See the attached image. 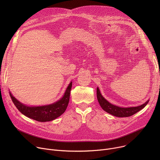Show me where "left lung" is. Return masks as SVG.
I'll return each instance as SVG.
<instances>
[{"mask_svg":"<svg viewBox=\"0 0 160 160\" xmlns=\"http://www.w3.org/2000/svg\"><path fill=\"white\" fill-rule=\"evenodd\" d=\"M97 97L99 104L103 110L107 113H110L113 116L118 117H127L132 116L136 113L137 112L141 110L148 104L149 100L141 106L137 107H130V108H122L113 105L106 100L100 92L98 88H97Z\"/></svg>","mask_w":160,"mask_h":160,"instance_id":"left-lung-1","label":"left lung"}]
</instances>
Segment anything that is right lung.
I'll use <instances>...</instances> for the list:
<instances>
[{
	"label": "right lung",
	"instance_id": "add662e5",
	"mask_svg": "<svg viewBox=\"0 0 160 160\" xmlns=\"http://www.w3.org/2000/svg\"><path fill=\"white\" fill-rule=\"evenodd\" d=\"M71 88L72 82L60 100L53 104L41 106H28L18 101L10 92V95L13 104L21 113L37 121L47 122L56 119L65 112L69 102Z\"/></svg>",
	"mask_w": 160,
	"mask_h": 160
}]
</instances>
